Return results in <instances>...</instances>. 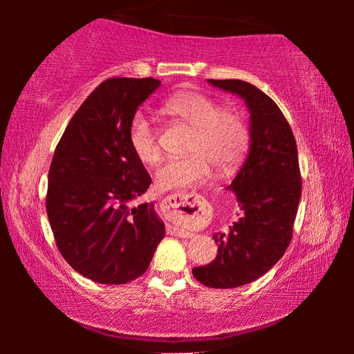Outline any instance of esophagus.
I'll use <instances>...</instances> for the list:
<instances>
[{"label":"esophagus","instance_id":"34e87169","mask_svg":"<svg viewBox=\"0 0 354 354\" xmlns=\"http://www.w3.org/2000/svg\"><path fill=\"white\" fill-rule=\"evenodd\" d=\"M192 196H193L192 193H176V195L167 196V201H169V205H171L172 207H176V209H177V207H180V206L185 205V201L188 200V198H192ZM171 232H172V234L178 235V236H182V239H192V236H193L192 232L178 229V227H176V225L171 227Z\"/></svg>","mask_w":354,"mask_h":354}]
</instances>
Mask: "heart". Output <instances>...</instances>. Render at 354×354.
<instances>
[{
  "label": "heart",
  "mask_w": 354,
  "mask_h": 354,
  "mask_svg": "<svg viewBox=\"0 0 354 354\" xmlns=\"http://www.w3.org/2000/svg\"><path fill=\"white\" fill-rule=\"evenodd\" d=\"M164 111L174 115L193 133L180 159H169L154 174V188L159 192L200 185L211 176L234 174L248 153L250 129L243 115L235 109H222L219 101L196 91H182L164 101ZM129 143L137 159L154 164L161 156L158 133L151 115L137 111L129 124Z\"/></svg>",
  "instance_id": "heart-1"
}]
</instances>
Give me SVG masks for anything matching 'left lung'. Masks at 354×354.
Wrapping results in <instances>:
<instances>
[{
    "label": "left lung",
    "instance_id": "8db88e82",
    "mask_svg": "<svg viewBox=\"0 0 354 354\" xmlns=\"http://www.w3.org/2000/svg\"><path fill=\"white\" fill-rule=\"evenodd\" d=\"M240 96L250 113V151L229 187L243 214L227 234H214L217 256L193 268V277L211 288L254 282L282 258L292 240L301 198L298 151L279 106L243 80H207Z\"/></svg>",
    "mask_w": 354,
    "mask_h": 354
}]
</instances>
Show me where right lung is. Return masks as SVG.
Here are the masks:
<instances>
[{
    "label": "right lung",
    "instance_id": "right-lung-1",
    "mask_svg": "<svg viewBox=\"0 0 354 354\" xmlns=\"http://www.w3.org/2000/svg\"><path fill=\"white\" fill-rule=\"evenodd\" d=\"M156 79L104 80L71 119L48 172L46 212L62 258L84 277L122 285L145 274L166 227L154 203L132 206L151 177L129 143Z\"/></svg>",
    "mask_w": 354,
    "mask_h": 354
}]
</instances>
